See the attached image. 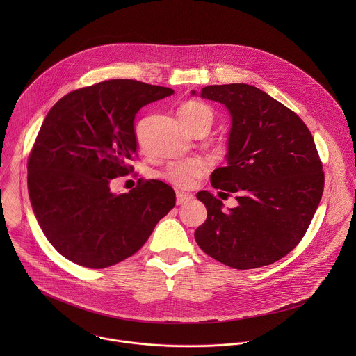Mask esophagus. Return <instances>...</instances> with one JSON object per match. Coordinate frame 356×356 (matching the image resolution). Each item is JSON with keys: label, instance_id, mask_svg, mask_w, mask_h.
Listing matches in <instances>:
<instances>
[{"label": "esophagus", "instance_id": "obj_1", "mask_svg": "<svg viewBox=\"0 0 356 356\" xmlns=\"http://www.w3.org/2000/svg\"><path fill=\"white\" fill-rule=\"evenodd\" d=\"M192 199H193V196H192V195H189V193L177 192V204H178V205L189 203Z\"/></svg>", "mask_w": 356, "mask_h": 356}]
</instances>
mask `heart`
<instances>
[{
  "instance_id": "b5f03b06",
  "label": "heart",
  "mask_w": 356,
  "mask_h": 356,
  "mask_svg": "<svg viewBox=\"0 0 356 356\" xmlns=\"http://www.w3.org/2000/svg\"><path fill=\"white\" fill-rule=\"evenodd\" d=\"M178 116L189 133L197 127L209 129L213 120L211 108L199 102L184 104L178 111ZM209 168L211 161L208 159L192 157L188 160L170 163L161 172V178L177 188L189 189L197 184V181L209 171Z\"/></svg>"
}]
</instances>
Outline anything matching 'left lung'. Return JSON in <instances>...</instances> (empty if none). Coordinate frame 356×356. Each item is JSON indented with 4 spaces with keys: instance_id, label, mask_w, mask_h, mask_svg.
<instances>
[{
    "instance_id": "left-lung-1",
    "label": "left lung",
    "mask_w": 356,
    "mask_h": 356,
    "mask_svg": "<svg viewBox=\"0 0 356 356\" xmlns=\"http://www.w3.org/2000/svg\"><path fill=\"white\" fill-rule=\"evenodd\" d=\"M200 97L230 113L227 165L211 174V185L237 193L238 205L223 212L219 199L199 192L207 219L196 243L233 268L271 264L300 243L321 202L325 175L314 138L293 111L251 85H211Z\"/></svg>"
}]
</instances>
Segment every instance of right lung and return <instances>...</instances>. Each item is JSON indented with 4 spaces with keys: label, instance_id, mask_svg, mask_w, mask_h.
<instances>
[{
    "label": "right lung",
    "instance_id": "obj_1",
    "mask_svg": "<svg viewBox=\"0 0 356 356\" xmlns=\"http://www.w3.org/2000/svg\"><path fill=\"white\" fill-rule=\"evenodd\" d=\"M172 89L111 79L74 90L48 112L27 163L30 202L54 250L89 268L136 254L175 205L174 189L157 179L129 193L111 192L137 153L134 118Z\"/></svg>",
    "mask_w": 356,
    "mask_h": 356
}]
</instances>
